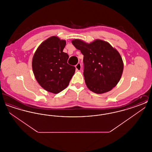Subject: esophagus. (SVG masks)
<instances>
[{
  "label": "esophagus",
  "instance_id": "esophagus-1",
  "mask_svg": "<svg viewBox=\"0 0 152 152\" xmlns=\"http://www.w3.org/2000/svg\"><path fill=\"white\" fill-rule=\"evenodd\" d=\"M75 67H76V69L77 71H81V64L80 63H78L76 65H75Z\"/></svg>",
  "mask_w": 152,
  "mask_h": 152
}]
</instances>
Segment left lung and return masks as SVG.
<instances>
[{"mask_svg": "<svg viewBox=\"0 0 152 152\" xmlns=\"http://www.w3.org/2000/svg\"><path fill=\"white\" fill-rule=\"evenodd\" d=\"M73 45L84 55V76L88 88L102 94L116 87L124 69L123 59L117 50L100 39L87 43L74 39Z\"/></svg>", "mask_w": 152, "mask_h": 152, "instance_id": "obj_1", "label": "left lung"}]
</instances>
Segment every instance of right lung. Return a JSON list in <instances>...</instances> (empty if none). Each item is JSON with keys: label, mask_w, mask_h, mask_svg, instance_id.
<instances>
[{"label": "right lung", "mask_w": 152, "mask_h": 152, "mask_svg": "<svg viewBox=\"0 0 152 152\" xmlns=\"http://www.w3.org/2000/svg\"><path fill=\"white\" fill-rule=\"evenodd\" d=\"M65 45V40L51 36L38 47L32 58V70L37 83L55 94L68 87L75 72V67L67 63L69 56L63 52Z\"/></svg>", "instance_id": "obj_1"}]
</instances>
